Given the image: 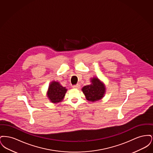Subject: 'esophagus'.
Here are the masks:
<instances>
[{
	"instance_id": "obj_1",
	"label": "esophagus",
	"mask_w": 153,
	"mask_h": 153,
	"mask_svg": "<svg viewBox=\"0 0 153 153\" xmlns=\"http://www.w3.org/2000/svg\"><path fill=\"white\" fill-rule=\"evenodd\" d=\"M73 88H76V89H79V88H80V84L74 85H73Z\"/></svg>"
}]
</instances>
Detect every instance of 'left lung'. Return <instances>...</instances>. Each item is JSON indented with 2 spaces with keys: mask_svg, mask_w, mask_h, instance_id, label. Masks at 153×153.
<instances>
[{
  "mask_svg": "<svg viewBox=\"0 0 153 153\" xmlns=\"http://www.w3.org/2000/svg\"><path fill=\"white\" fill-rule=\"evenodd\" d=\"M91 84L85 85L82 91L85 97L89 102H96L102 99L105 92V87L97 77H94L91 80Z\"/></svg>",
  "mask_w": 153,
  "mask_h": 153,
  "instance_id": "obj_1",
  "label": "left lung"
}]
</instances>
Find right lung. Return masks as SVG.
Instances as JSON below:
<instances>
[{
	"mask_svg": "<svg viewBox=\"0 0 153 153\" xmlns=\"http://www.w3.org/2000/svg\"><path fill=\"white\" fill-rule=\"evenodd\" d=\"M67 91L65 87L60 85L58 82L52 81L50 84L47 95L51 102L53 103H57L61 102Z\"/></svg>",
	"mask_w": 153,
	"mask_h": 153,
	"instance_id": "obj_1",
	"label": "right lung"
}]
</instances>
